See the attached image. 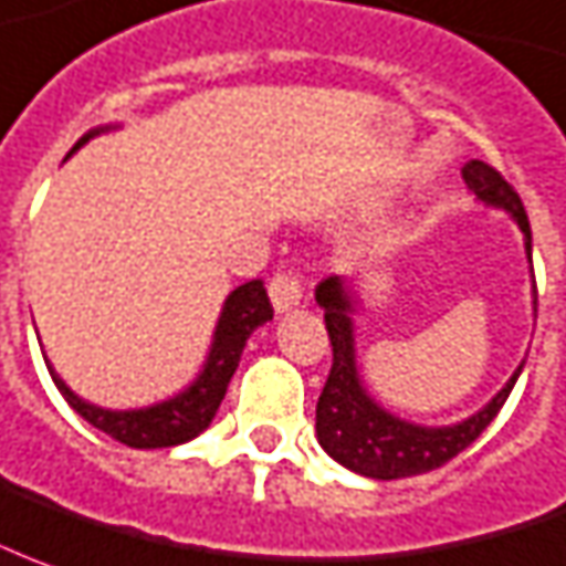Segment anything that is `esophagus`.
<instances>
[{
    "label": "esophagus",
    "instance_id": "34e87169",
    "mask_svg": "<svg viewBox=\"0 0 566 566\" xmlns=\"http://www.w3.org/2000/svg\"><path fill=\"white\" fill-rule=\"evenodd\" d=\"M269 297H272V306H275L279 313L291 310V306H297L300 297H303V287H300L297 275H291V272L279 269V272L269 279Z\"/></svg>",
    "mask_w": 566,
    "mask_h": 566
}]
</instances>
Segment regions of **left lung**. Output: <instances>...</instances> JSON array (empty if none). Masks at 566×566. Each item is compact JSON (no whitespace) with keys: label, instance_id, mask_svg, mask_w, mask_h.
<instances>
[{"label":"left lung","instance_id":"8db88e82","mask_svg":"<svg viewBox=\"0 0 566 566\" xmlns=\"http://www.w3.org/2000/svg\"><path fill=\"white\" fill-rule=\"evenodd\" d=\"M461 176L480 201L505 207L511 217L517 219L521 232L526 234V253H533L524 201L509 179L483 160H471L461 170ZM315 300L325 310V328L332 337L334 353L332 371H328V380H325L318 406H315V433H318L322 449L334 461H340L344 468L363 476L402 480V476L428 474L433 468H443L446 461L455 459L490 428V421L505 406V399L514 390V380L524 368L521 365L511 375L509 384L493 396V402L471 415L468 421H461L455 428H418V424L399 421L390 412H384L363 390L359 375H356L353 322H349L353 300L347 297L344 284L337 279L318 282Z\"/></svg>","mask_w":566,"mask_h":566}]
</instances>
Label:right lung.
<instances>
[{"instance_id": "add662e5", "label": "right lung", "mask_w": 566, "mask_h": 566, "mask_svg": "<svg viewBox=\"0 0 566 566\" xmlns=\"http://www.w3.org/2000/svg\"><path fill=\"white\" fill-rule=\"evenodd\" d=\"M90 136H83L73 151L83 145ZM272 318V303H269L266 287L260 279L234 287L222 315H219L217 337H213V349L210 359L203 365L201 378L188 387L186 394H179L170 402H160L151 409H136V412H107L98 409L86 399L73 394L64 380L57 378L49 365V375L55 380V387L61 396L67 399L73 412L83 415L92 428H98L107 437H114L117 443L133 446V449H164V446H179L186 440H195L201 430L210 428L213 415H217L219 402L226 396V387L232 380L234 368L241 363L244 344L253 334V328H260L263 322Z\"/></svg>"}]
</instances>
